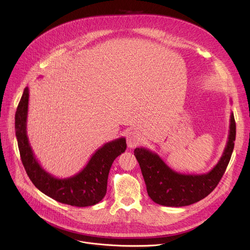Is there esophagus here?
<instances>
[{"mask_svg":"<svg viewBox=\"0 0 250 250\" xmlns=\"http://www.w3.org/2000/svg\"><path fill=\"white\" fill-rule=\"evenodd\" d=\"M126 138V144L128 148H134L138 146L141 142V135L137 132V130H128L125 135Z\"/></svg>","mask_w":250,"mask_h":250,"instance_id":"obj_1","label":"esophagus"}]
</instances>
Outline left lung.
I'll return each instance as SVG.
<instances>
[{
    "instance_id": "1",
    "label": "left lung",
    "mask_w": 250,
    "mask_h": 250,
    "mask_svg": "<svg viewBox=\"0 0 250 250\" xmlns=\"http://www.w3.org/2000/svg\"><path fill=\"white\" fill-rule=\"evenodd\" d=\"M229 136L219 162L205 174H181L170 168L160 156L146 148H136L134 153L145 180L147 192L156 204L166 207H185L194 204L211 193L231 159L236 137L234 114L230 115Z\"/></svg>"
}]
</instances>
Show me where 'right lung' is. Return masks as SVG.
Returning <instances> with one entry per match:
<instances>
[{
	"label": "right lung",
	"mask_w": 250,
	"mask_h": 250,
	"mask_svg": "<svg viewBox=\"0 0 250 250\" xmlns=\"http://www.w3.org/2000/svg\"><path fill=\"white\" fill-rule=\"evenodd\" d=\"M28 87L24 89L15 114V130L23 166L33 185L49 198L74 207H89L106 194L110 167L117 156L126 149L125 138L108 142L99 148L80 172L68 178H58L41 166L27 137Z\"/></svg>",
	"instance_id": "right-lung-1"
}]
</instances>
